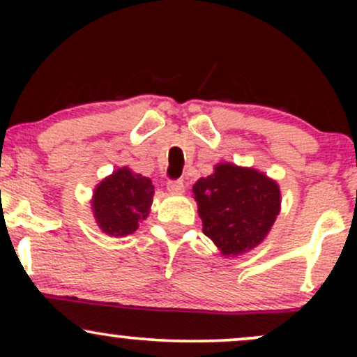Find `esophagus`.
I'll return each instance as SVG.
<instances>
[{"label":"esophagus","instance_id":"1","mask_svg":"<svg viewBox=\"0 0 357 357\" xmlns=\"http://www.w3.org/2000/svg\"><path fill=\"white\" fill-rule=\"evenodd\" d=\"M166 188H167V191L173 192V195H181V192H184V183L181 181V179H174V181H167Z\"/></svg>","mask_w":357,"mask_h":357}]
</instances>
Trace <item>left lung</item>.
Here are the masks:
<instances>
[{"instance_id":"8db88e82","label":"left lung","mask_w":357,"mask_h":357,"mask_svg":"<svg viewBox=\"0 0 357 357\" xmlns=\"http://www.w3.org/2000/svg\"><path fill=\"white\" fill-rule=\"evenodd\" d=\"M192 192L203 233L228 257L260 245L280 213L278 184L252 167L221 162Z\"/></svg>"}]
</instances>
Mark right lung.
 Instances as JSON below:
<instances>
[{"instance_id": "add662e5", "label": "right lung", "mask_w": 357, "mask_h": 357, "mask_svg": "<svg viewBox=\"0 0 357 357\" xmlns=\"http://www.w3.org/2000/svg\"><path fill=\"white\" fill-rule=\"evenodd\" d=\"M154 186L149 178L121 167L97 184L92 210L105 235L126 236L147 218L153 204Z\"/></svg>"}]
</instances>
